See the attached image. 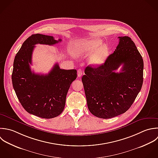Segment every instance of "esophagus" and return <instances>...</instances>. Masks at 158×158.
Returning a JSON list of instances; mask_svg holds the SVG:
<instances>
[{
  "instance_id": "esophagus-1",
  "label": "esophagus",
  "mask_w": 158,
  "mask_h": 158,
  "mask_svg": "<svg viewBox=\"0 0 158 158\" xmlns=\"http://www.w3.org/2000/svg\"><path fill=\"white\" fill-rule=\"evenodd\" d=\"M82 74V71L81 69H79L77 70V76L78 77H81Z\"/></svg>"
}]
</instances>
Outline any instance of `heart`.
<instances>
[{"label":"heart","mask_w":158,"mask_h":158,"mask_svg":"<svg viewBox=\"0 0 158 158\" xmlns=\"http://www.w3.org/2000/svg\"><path fill=\"white\" fill-rule=\"evenodd\" d=\"M99 39H91L76 44V49L79 54H90L93 52L89 58L90 64L98 66L103 64L108 56V49Z\"/></svg>","instance_id":"1"}]
</instances>
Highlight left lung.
Listing matches in <instances>:
<instances>
[{
	"label": "left lung",
	"mask_w": 158,
	"mask_h": 158,
	"mask_svg": "<svg viewBox=\"0 0 158 158\" xmlns=\"http://www.w3.org/2000/svg\"><path fill=\"white\" fill-rule=\"evenodd\" d=\"M115 51L98 67L88 66L82 77L87 106L96 117L110 119L126 112L140 92L143 61L128 36L118 37ZM121 72L116 73L121 65Z\"/></svg>",
	"instance_id": "obj_1"
}]
</instances>
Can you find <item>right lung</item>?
<instances>
[{"mask_svg":"<svg viewBox=\"0 0 158 158\" xmlns=\"http://www.w3.org/2000/svg\"><path fill=\"white\" fill-rule=\"evenodd\" d=\"M61 41L50 35L32 34L23 42L13 62L12 84L20 103L27 113L42 118H53L63 112L77 71L61 69L56 63L48 74H35L30 68L32 52L35 44L52 45Z\"/></svg>","mask_w":158,"mask_h":158,"instance_id":"add662e5","label":"right lung"}]
</instances>
